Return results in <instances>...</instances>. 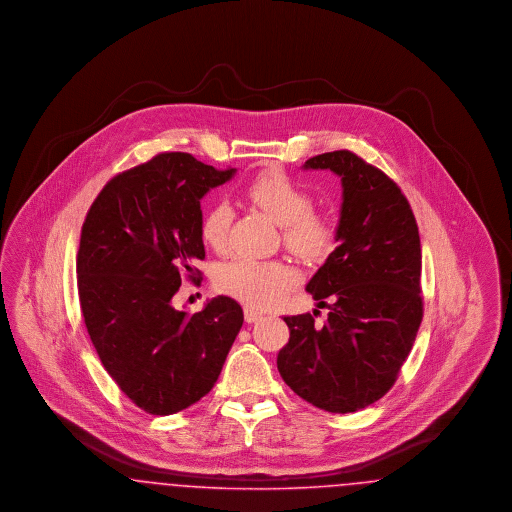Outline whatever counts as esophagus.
Masks as SVG:
<instances>
[{
    "instance_id": "esophagus-1",
    "label": "esophagus",
    "mask_w": 512,
    "mask_h": 512,
    "mask_svg": "<svg viewBox=\"0 0 512 512\" xmlns=\"http://www.w3.org/2000/svg\"><path fill=\"white\" fill-rule=\"evenodd\" d=\"M244 317H245V322H249V324H253V322H257V320H259V318H263V313H259V311H255V309H253V307H245Z\"/></svg>"
}]
</instances>
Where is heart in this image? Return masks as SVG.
I'll return each instance as SVG.
<instances>
[{
	"label": "heart",
	"instance_id": "1",
	"mask_svg": "<svg viewBox=\"0 0 512 512\" xmlns=\"http://www.w3.org/2000/svg\"><path fill=\"white\" fill-rule=\"evenodd\" d=\"M244 195L265 215L282 226L284 245L299 257L318 259L330 251L336 226L330 217L313 209L309 192L286 172L265 171L247 182ZM232 209L217 203L201 220V240L215 251L228 242ZM217 288L247 307L268 309L280 303L297 284V274L282 261L238 257L220 267Z\"/></svg>",
	"mask_w": 512,
	"mask_h": 512
}]
</instances>
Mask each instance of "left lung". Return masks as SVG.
<instances>
[{
	"label": "left lung",
	"mask_w": 512,
	"mask_h": 512,
	"mask_svg": "<svg viewBox=\"0 0 512 512\" xmlns=\"http://www.w3.org/2000/svg\"><path fill=\"white\" fill-rule=\"evenodd\" d=\"M303 167L341 178L338 247L307 284L328 318L284 317L290 341L276 365L307 403L355 413L390 391L422 322L418 226L401 188L359 155L330 151Z\"/></svg>",
	"instance_id": "obj_1"
}]
</instances>
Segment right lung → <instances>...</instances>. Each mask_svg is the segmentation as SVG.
<instances>
[{"mask_svg": "<svg viewBox=\"0 0 512 512\" xmlns=\"http://www.w3.org/2000/svg\"><path fill=\"white\" fill-rule=\"evenodd\" d=\"M234 172L159 153L111 178L82 224V317L101 365L146 413H178L207 395L244 324L226 295L194 315L172 307L184 272L195 282L205 259L201 197Z\"/></svg>", "mask_w": 512, "mask_h": 512, "instance_id": "1", "label": "right lung"}]
</instances>
